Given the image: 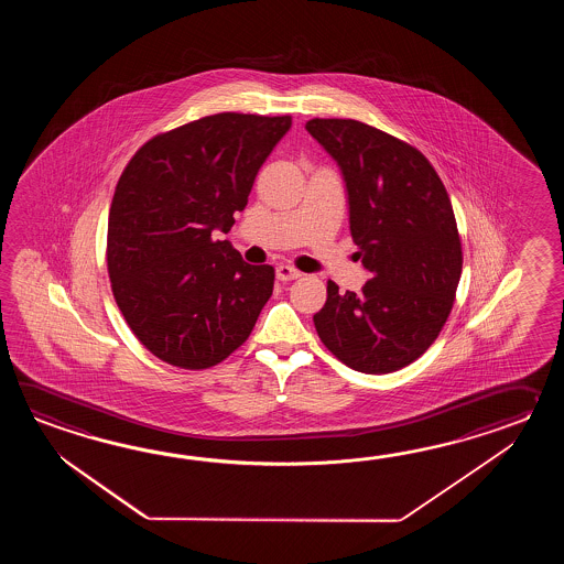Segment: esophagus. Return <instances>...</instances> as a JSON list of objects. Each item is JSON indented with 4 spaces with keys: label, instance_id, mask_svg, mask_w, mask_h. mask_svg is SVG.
<instances>
[{
    "label": "esophagus",
    "instance_id": "obj_1",
    "mask_svg": "<svg viewBox=\"0 0 564 564\" xmlns=\"http://www.w3.org/2000/svg\"><path fill=\"white\" fill-rule=\"evenodd\" d=\"M302 276V272L296 270L294 265L278 264L276 265V278L280 282H290V280H296Z\"/></svg>",
    "mask_w": 564,
    "mask_h": 564
}]
</instances>
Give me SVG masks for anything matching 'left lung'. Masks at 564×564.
Wrapping results in <instances>:
<instances>
[{"instance_id": "left-lung-1", "label": "left lung", "mask_w": 564, "mask_h": 564, "mask_svg": "<svg viewBox=\"0 0 564 564\" xmlns=\"http://www.w3.org/2000/svg\"><path fill=\"white\" fill-rule=\"evenodd\" d=\"M306 131L333 156L348 195L360 292L333 280L314 314L324 347L355 371L383 375L432 347L454 306L462 241L444 183L415 147L352 119H312Z\"/></svg>"}]
</instances>
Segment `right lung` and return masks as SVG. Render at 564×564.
I'll return each instance as SVG.
<instances>
[{"mask_svg":"<svg viewBox=\"0 0 564 564\" xmlns=\"http://www.w3.org/2000/svg\"><path fill=\"white\" fill-rule=\"evenodd\" d=\"M292 117L219 112L144 143L108 214L112 294L156 359L207 369L252 333L274 290L272 265L246 264L228 240L234 214Z\"/></svg>","mask_w":564,"mask_h":564,"instance_id":"add662e5","label":"right lung"}]
</instances>
